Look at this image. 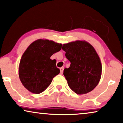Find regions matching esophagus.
<instances>
[{"label":"esophagus","instance_id":"34e87169","mask_svg":"<svg viewBox=\"0 0 123 123\" xmlns=\"http://www.w3.org/2000/svg\"><path fill=\"white\" fill-rule=\"evenodd\" d=\"M64 67H62V68H60V74H62L63 73V70H64Z\"/></svg>","mask_w":123,"mask_h":123}]
</instances>
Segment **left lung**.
<instances>
[{
    "instance_id": "left-lung-1",
    "label": "left lung",
    "mask_w": 123,
    "mask_h": 123,
    "mask_svg": "<svg viewBox=\"0 0 123 123\" xmlns=\"http://www.w3.org/2000/svg\"><path fill=\"white\" fill-rule=\"evenodd\" d=\"M62 49L70 62L63 74L71 90L78 95L88 93L100 82L102 73L100 59L93 46L86 41L64 43Z\"/></svg>"
}]
</instances>
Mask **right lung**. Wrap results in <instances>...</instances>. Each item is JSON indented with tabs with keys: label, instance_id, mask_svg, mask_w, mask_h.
<instances>
[{
	"label": "right lung",
	"instance_id": "obj_1",
	"mask_svg": "<svg viewBox=\"0 0 123 123\" xmlns=\"http://www.w3.org/2000/svg\"><path fill=\"white\" fill-rule=\"evenodd\" d=\"M62 46L51 40L38 39L27 48L20 60L18 74L23 86L30 92L38 94L44 91L59 74L56 60L50 57L59 51Z\"/></svg>",
	"mask_w": 123,
	"mask_h": 123
}]
</instances>
